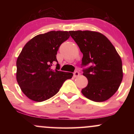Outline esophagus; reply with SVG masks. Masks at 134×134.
<instances>
[{
	"label": "esophagus",
	"instance_id": "obj_1",
	"mask_svg": "<svg viewBox=\"0 0 134 134\" xmlns=\"http://www.w3.org/2000/svg\"><path fill=\"white\" fill-rule=\"evenodd\" d=\"M79 72L78 71H75L74 72V77H78L79 76Z\"/></svg>",
	"mask_w": 134,
	"mask_h": 134
}]
</instances>
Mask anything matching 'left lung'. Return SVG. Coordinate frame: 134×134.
Returning a JSON list of instances; mask_svg holds the SVG:
<instances>
[{
  "instance_id": "obj_1",
  "label": "left lung",
  "mask_w": 134,
  "mask_h": 134,
  "mask_svg": "<svg viewBox=\"0 0 134 134\" xmlns=\"http://www.w3.org/2000/svg\"><path fill=\"white\" fill-rule=\"evenodd\" d=\"M83 54L81 66L87 86L82 90L84 96L96 102L110 98L118 90L123 78L122 62L120 55L104 35L91 31H70Z\"/></svg>"
}]
</instances>
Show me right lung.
<instances>
[{
  "label": "right lung",
  "mask_w": 134,
  "mask_h": 134,
  "mask_svg": "<svg viewBox=\"0 0 134 134\" xmlns=\"http://www.w3.org/2000/svg\"><path fill=\"white\" fill-rule=\"evenodd\" d=\"M68 31H51L32 38L23 47L16 62V79L23 93L31 100L41 102L59 91L73 74L58 70L56 55L60 46L69 38ZM58 63L53 70V63Z\"/></svg>",
  "instance_id": "add662e5"
}]
</instances>
